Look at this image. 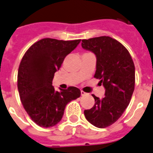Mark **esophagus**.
Returning a JSON list of instances; mask_svg holds the SVG:
<instances>
[{
	"instance_id": "esophagus-1",
	"label": "esophagus",
	"mask_w": 153,
	"mask_h": 153,
	"mask_svg": "<svg viewBox=\"0 0 153 153\" xmlns=\"http://www.w3.org/2000/svg\"><path fill=\"white\" fill-rule=\"evenodd\" d=\"M81 95H82V96H85V95H87V94L85 93L84 91H82V90H81Z\"/></svg>"
}]
</instances>
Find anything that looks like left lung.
I'll use <instances>...</instances> for the list:
<instances>
[{"instance_id":"obj_1","label":"left lung","mask_w":153,"mask_h":153,"mask_svg":"<svg viewBox=\"0 0 153 153\" xmlns=\"http://www.w3.org/2000/svg\"><path fill=\"white\" fill-rule=\"evenodd\" d=\"M82 47L96 55L94 78L100 79L105 88L102 99L92 95L95 104L85 110L84 115L94 126L105 128L117 121L130 104L134 90V64L128 50L108 36L84 39Z\"/></svg>"}]
</instances>
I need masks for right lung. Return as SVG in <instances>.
I'll return each mask as SVG.
<instances>
[{
  "label": "right lung",
  "mask_w": 153,
  "mask_h": 153,
  "mask_svg": "<svg viewBox=\"0 0 153 153\" xmlns=\"http://www.w3.org/2000/svg\"><path fill=\"white\" fill-rule=\"evenodd\" d=\"M80 41L43 38L32 45L21 60L17 79L19 94L24 109L38 126L56 125L66 105L80 97V89L74 86L56 91L52 85L55 72Z\"/></svg>",
  "instance_id": "1"
}]
</instances>
